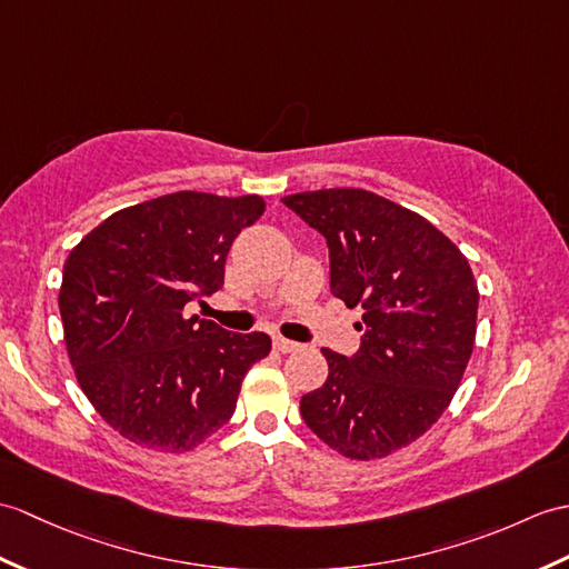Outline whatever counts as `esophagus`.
Returning a JSON list of instances; mask_svg holds the SVG:
<instances>
[{
  "label": "esophagus",
  "instance_id": "obj_1",
  "mask_svg": "<svg viewBox=\"0 0 569 569\" xmlns=\"http://www.w3.org/2000/svg\"><path fill=\"white\" fill-rule=\"evenodd\" d=\"M300 345H296V341L290 339H283V337H273V349L279 353H290V351H298Z\"/></svg>",
  "mask_w": 569,
  "mask_h": 569
}]
</instances>
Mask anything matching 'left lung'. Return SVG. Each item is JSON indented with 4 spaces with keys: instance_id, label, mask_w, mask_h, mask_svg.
<instances>
[{
    "instance_id": "left-lung-1",
    "label": "left lung",
    "mask_w": 569,
    "mask_h": 569,
    "mask_svg": "<svg viewBox=\"0 0 569 569\" xmlns=\"http://www.w3.org/2000/svg\"><path fill=\"white\" fill-rule=\"evenodd\" d=\"M281 201L329 247V290L363 308L351 359L322 349L329 373L300 400L306 425L337 453L376 460L417 441L451 405L478 329L466 254L415 210L366 189Z\"/></svg>"
}]
</instances>
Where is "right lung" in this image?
<instances>
[{
    "instance_id": "add662e5",
    "label": "right lung",
    "mask_w": 569,
    "mask_h": 569,
    "mask_svg": "<svg viewBox=\"0 0 569 569\" xmlns=\"http://www.w3.org/2000/svg\"><path fill=\"white\" fill-rule=\"evenodd\" d=\"M263 208L254 193H167L116 210L64 261V347L87 400L123 439L183 453L230 421L271 337L224 332L183 308L222 286L234 237Z\"/></svg>"
}]
</instances>
